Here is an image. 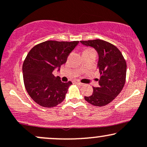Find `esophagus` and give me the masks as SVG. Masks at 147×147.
<instances>
[{"label": "esophagus", "mask_w": 147, "mask_h": 147, "mask_svg": "<svg viewBox=\"0 0 147 147\" xmlns=\"http://www.w3.org/2000/svg\"><path fill=\"white\" fill-rule=\"evenodd\" d=\"M73 83H75V84H79V85H80V86H82V85H84V84L81 83V82H79V81H77V80H75V81H73Z\"/></svg>", "instance_id": "1"}]
</instances>
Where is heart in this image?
<instances>
[{
  "instance_id": "1",
  "label": "heart",
  "mask_w": 147,
  "mask_h": 147,
  "mask_svg": "<svg viewBox=\"0 0 147 147\" xmlns=\"http://www.w3.org/2000/svg\"><path fill=\"white\" fill-rule=\"evenodd\" d=\"M91 50V49H88V50Z\"/></svg>"
}]
</instances>
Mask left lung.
<instances>
[{"label":"left lung","instance_id":"left-lung-1","mask_svg":"<svg viewBox=\"0 0 147 147\" xmlns=\"http://www.w3.org/2000/svg\"><path fill=\"white\" fill-rule=\"evenodd\" d=\"M86 46L93 48L99 56L97 68L100 72L99 87H93L90 97L85 100L95 106L111 103L120 93L126 82V63L117 47L101 39L81 41Z\"/></svg>","mask_w":147,"mask_h":147}]
</instances>
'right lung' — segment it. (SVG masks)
I'll return each mask as SVG.
<instances>
[{
    "label": "right lung",
    "mask_w": 147,
    "mask_h": 147,
    "mask_svg": "<svg viewBox=\"0 0 147 147\" xmlns=\"http://www.w3.org/2000/svg\"><path fill=\"white\" fill-rule=\"evenodd\" d=\"M79 41H47L31 49L23 64V81L28 95L38 105L55 107L65 97L71 82L63 83L52 74L66 62Z\"/></svg>",
    "instance_id": "obj_1"
}]
</instances>
